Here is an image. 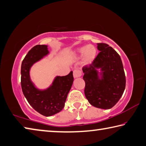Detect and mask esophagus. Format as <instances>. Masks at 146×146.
Returning a JSON list of instances; mask_svg holds the SVG:
<instances>
[{"instance_id": "esophagus-1", "label": "esophagus", "mask_w": 146, "mask_h": 146, "mask_svg": "<svg viewBox=\"0 0 146 146\" xmlns=\"http://www.w3.org/2000/svg\"><path fill=\"white\" fill-rule=\"evenodd\" d=\"M82 71L80 70H75L73 72V76L75 78H80L82 76Z\"/></svg>"}]
</instances>
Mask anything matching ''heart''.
<instances>
[{"instance_id": "b5f03b06", "label": "heart", "mask_w": 146, "mask_h": 146, "mask_svg": "<svg viewBox=\"0 0 146 146\" xmlns=\"http://www.w3.org/2000/svg\"><path fill=\"white\" fill-rule=\"evenodd\" d=\"M96 56V49L92 45H86L77 49L74 54L76 59L83 57V62L85 64H90L94 61Z\"/></svg>"}]
</instances>
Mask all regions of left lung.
I'll return each mask as SVG.
<instances>
[{
  "label": "left lung",
  "mask_w": 146,
  "mask_h": 146,
  "mask_svg": "<svg viewBox=\"0 0 146 146\" xmlns=\"http://www.w3.org/2000/svg\"><path fill=\"white\" fill-rule=\"evenodd\" d=\"M100 51L89 65L83 67L85 82V95L92 106L109 109L114 107L125 88V75L120 56L111 46L98 43ZM101 68L103 79L100 80L96 69Z\"/></svg>",
  "instance_id": "obj_1"
}]
</instances>
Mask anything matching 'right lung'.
Returning <instances> with one entry per match:
<instances>
[{
    "label": "right lung",
    "mask_w": 146,
    "mask_h": 146,
    "mask_svg": "<svg viewBox=\"0 0 146 146\" xmlns=\"http://www.w3.org/2000/svg\"><path fill=\"white\" fill-rule=\"evenodd\" d=\"M48 53L47 46L44 44L36 45L28 52L21 64V83L23 94L30 106L42 115L50 116L63 109L74 77L71 71L66 76H57L47 90H37L30 79V68Z\"/></svg>",
    "instance_id": "1"
}]
</instances>
